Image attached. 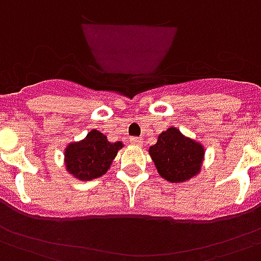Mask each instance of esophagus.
Wrapping results in <instances>:
<instances>
[{
  "instance_id": "esophagus-1",
  "label": "esophagus",
  "mask_w": 261,
  "mask_h": 261,
  "mask_svg": "<svg viewBox=\"0 0 261 261\" xmlns=\"http://www.w3.org/2000/svg\"><path fill=\"white\" fill-rule=\"evenodd\" d=\"M129 142H130L132 144H138V146H140V144L143 143V139L135 138V136H133V138H129Z\"/></svg>"
}]
</instances>
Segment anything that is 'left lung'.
Listing matches in <instances>:
<instances>
[{"label": "left lung", "mask_w": 261, "mask_h": 261, "mask_svg": "<svg viewBox=\"0 0 261 261\" xmlns=\"http://www.w3.org/2000/svg\"><path fill=\"white\" fill-rule=\"evenodd\" d=\"M159 174L172 184L191 179L200 171L204 149L200 143L185 138L176 128L160 133L157 143L149 150Z\"/></svg>", "instance_id": "8db88e82"}]
</instances>
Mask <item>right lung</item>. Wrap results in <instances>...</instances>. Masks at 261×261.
I'll use <instances>...</instances> for the list:
<instances>
[{"label": "right lung", "instance_id": "add662e5", "mask_svg": "<svg viewBox=\"0 0 261 261\" xmlns=\"http://www.w3.org/2000/svg\"><path fill=\"white\" fill-rule=\"evenodd\" d=\"M121 142L111 143L98 130H91L82 142L70 143L65 149L66 170L82 180H91L107 172Z\"/></svg>", "mask_w": 261, "mask_h": 261}]
</instances>
